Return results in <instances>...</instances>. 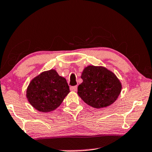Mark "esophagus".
<instances>
[{
	"mask_svg": "<svg viewBox=\"0 0 152 152\" xmlns=\"http://www.w3.org/2000/svg\"><path fill=\"white\" fill-rule=\"evenodd\" d=\"M77 88L78 87L77 86H72V87H70V90H72V91H76L77 90Z\"/></svg>",
	"mask_w": 152,
	"mask_h": 152,
	"instance_id": "esophagus-1",
	"label": "esophagus"
}]
</instances>
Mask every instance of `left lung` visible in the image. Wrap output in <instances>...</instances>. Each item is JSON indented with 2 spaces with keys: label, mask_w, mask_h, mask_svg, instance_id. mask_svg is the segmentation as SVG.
Returning a JSON list of instances; mask_svg holds the SVG:
<instances>
[{
  "label": "left lung",
  "mask_w": 152,
  "mask_h": 152,
  "mask_svg": "<svg viewBox=\"0 0 152 152\" xmlns=\"http://www.w3.org/2000/svg\"><path fill=\"white\" fill-rule=\"evenodd\" d=\"M80 77L83 82L78 87V95L94 108L112 104L121 92V83L114 73L104 66L89 65L84 68Z\"/></svg>",
  "instance_id": "1"
}]
</instances>
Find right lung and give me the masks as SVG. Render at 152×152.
<instances>
[{
	"label": "right lung",
	"instance_id": "obj_1",
	"mask_svg": "<svg viewBox=\"0 0 152 152\" xmlns=\"http://www.w3.org/2000/svg\"><path fill=\"white\" fill-rule=\"evenodd\" d=\"M69 92L66 80L56 70L50 69L31 80L26 89V98L36 110L46 113L59 107Z\"/></svg>",
	"mask_w": 152,
	"mask_h": 152
}]
</instances>
